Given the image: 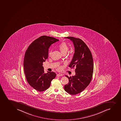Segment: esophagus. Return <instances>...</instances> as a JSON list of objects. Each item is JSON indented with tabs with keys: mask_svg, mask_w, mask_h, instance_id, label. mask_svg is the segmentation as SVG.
<instances>
[{
	"mask_svg": "<svg viewBox=\"0 0 121 121\" xmlns=\"http://www.w3.org/2000/svg\"><path fill=\"white\" fill-rule=\"evenodd\" d=\"M62 76L63 74H61V73H59V74H57V77H61Z\"/></svg>",
	"mask_w": 121,
	"mask_h": 121,
	"instance_id": "34e87169",
	"label": "esophagus"
}]
</instances>
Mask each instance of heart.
Segmentation results:
<instances>
[{"label": "heart", "mask_w": 121, "mask_h": 121, "mask_svg": "<svg viewBox=\"0 0 121 121\" xmlns=\"http://www.w3.org/2000/svg\"><path fill=\"white\" fill-rule=\"evenodd\" d=\"M58 48L60 51H61V52L62 54L66 53L69 49L68 46L67 45V44L65 42H63V43H61L59 45ZM51 54V52H50V53H49V55H50ZM60 68H59V70H60Z\"/></svg>", "instance_id": "obj_1"}]
</instances>
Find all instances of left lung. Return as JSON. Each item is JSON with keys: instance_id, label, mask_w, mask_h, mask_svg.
Returning <instances> with one entry per match:
<instances>
[{"instance_id": "8db88e82", "label": "left lung", "mask_w": 121, "mask_h": 121, "mask_svg": "<svg viewBox=\"0 0 121 121\" xmlns=\"http://www.w3.org/2000/svg\"><path fill=\"white\" fill-rule=\"evenodd\" d=\"M65 38L73 42L75 48L69 67L75 68V75L70 77L65 75L69 79V82L64 86V90L74 95L83 91L91 82L94 70L93 60L90 49L82 40L73 37Z\"/></svg>"}]
</instances>
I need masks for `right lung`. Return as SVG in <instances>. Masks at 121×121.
Here are the masks:
<instances>
[{"mask_svg":"<svg viewBox=\"0 0 121 121\" xmlns=\"http://www.w3.org/2000/svg\"><path fill=\"white\" fill-rule=\"evenodd\" d=\"M58 41L53 37L42 36L31 43L25 53L23 65L26 78L29 85L37 91L47 90L56 77L53 72L44 73L43 65L48 58L50 46Z\"/></svg>","mask_w":121,"mask_h":121,"instance_id":"1","label":"right lung"}]
</instances>
